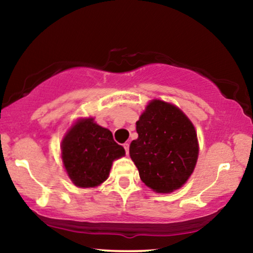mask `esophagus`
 Returning a JSON list of instances; mask_svg holds the SVG:
<instances>
[{
	"mask_svg": "<svg viewBox=\"0 0 253 253\" xmlns=\"http://www.w3.org/2000/svg\"><path fill=\"white\" fill-rule=\"evenodd\" d=\"M129 146H130L129 143H126V144H123V147H124V150H126V154L129 153Z\"/></svg>",
	"mask_w": 253,
	"mask_h": 253,
	"instance_id": "obj_1",
	"label": "esophagus"
}]
</instances>
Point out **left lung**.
Segmentation results:
<instances>
[{
  "label": "left lung",
  "mask_w": 253,
  "mask_h": 253,
  "mask_svg": "<svg viewBox=\"0 0 253 253\" xmlns=\"http://www.w3.org/2000/svg\"><path fill=\"white\" fill-rule=\"evenodd\" d=\"M138 138L130 144V157L140 179L159 193L181 188L191 176L199 146L195 126L171 103L152 100L136 123Z\"/></svg>",
  "instance_id": "left-lung-1"
}]
</instances>
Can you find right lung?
<instances>
[{
	"label": "right lung",
	"instance_id": "1",
	"mask_svg": "<svg viewBox=\"0 0 253 253\" xmlns=\"http://www.w3.org/2000/svg\"><path fill=\"white\" fill-rule=\"evenodd\" d=\"M62 161L78 188H94L108 178L113 161L126 154L108 129L94 119H81L65 134L61 145Z\"/></svg>",
	"mask_w": 253,
	"mask_h": 253
}]
</instances>
